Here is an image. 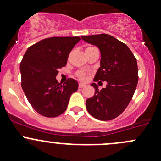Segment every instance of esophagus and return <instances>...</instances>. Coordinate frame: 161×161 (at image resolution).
Here are the masks:
<instances>
[{"instance_id":"1","label":"esophagus","mask_w":161,"mask_h":161,"mask_svg":"<svg viewBox=\"0 0 161 161\" xmlns=\"http://www.w3.org/2000/svg\"><path fill=\"white\" fill-rule=\"evenodd\" d=\"M86 86V84H81V83H80V84H79V87L80 88H83V87H84Z\"/></svg>"}]
</instances>
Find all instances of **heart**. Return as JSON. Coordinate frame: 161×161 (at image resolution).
Listing matches in <instances>:
<instances>
[{
  "instance_id": "1",
  "label": "heart",
  "mask_w": 161,
  "mask_h": 161,
  "mask_svg": "<svg viewBox=\"0 0 161 161\" xmlns=\"http://www.w3.org/2000/svg\"><path fill=\"white\" fill-rule=\"evenodd\" d=\"M87 48H91V47H87ZM86 76H87V73L84 71H80L77 73V77H78L80 80H85Z\"/></svg>"
}]
</instances>
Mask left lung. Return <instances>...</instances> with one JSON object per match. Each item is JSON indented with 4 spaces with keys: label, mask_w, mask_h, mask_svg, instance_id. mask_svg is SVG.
<instances>
[{
    "label": "left lung",
    "mask_w": 161,
    "mask_h": 161,
    "mask_svg": "<svg viewBox=\"0 0 161 161\" xmlns=\"http://www.w3.org/2000/svg\"><path fill=\"white\" fill-rule=\"evenodd\" d=\"M81 38L101 51V67L94 81L108 83L101 91L96 84H91L95 94L86 101L87 110L97 120H113L124 112L134 96L138 82L136 60L128 47L111 35L101 34Z\"/></svg>",
    "instance_id": "8db88e82"
}]
</instances>
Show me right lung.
Wrapping results in <instances>:
<instances>
[{
    "label": "right lung",
    "mask_w": 161,
    "mask_h": 161,
    "mask_svg": "<svg viewBox=\"0 0 161 161\" xmlns=\"http://www.w3.org/2000/svg\"><path fill=\"white\" fill-rule=\"evenodd\" d=\"M79 37H53L41 40L27 50L20 65L21 87L32 108L40 114L55 117L66 110L78 83L68 78L58 83V69L67 64L69 53Z\"/></svg>",
    "instance_id": "1"
}]
</instances>
